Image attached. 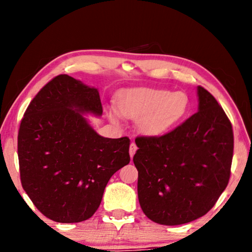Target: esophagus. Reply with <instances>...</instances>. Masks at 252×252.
Wrapping results in <instances>:
<instances>
[{
    "label": "esophagus",
    "mask_w": 252,
    "mask_h": 252,
    "mask_svg": "<svg viewBox=\"0 0 252 252\" xmlns=\"http://www.w3.org/2000/svg\"><path fill=\"white\" fill-rule=\"evenodd\" d=\"M136 146H135V143H133L132 142L131 144H130V149H129V153H130V157H131V159L132 158H133V156H134V153H135V151H136Z\"/></svg>",
    "instance_id": "34e87169"
}]
</instances>
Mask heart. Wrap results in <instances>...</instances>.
I'll return each mask as SVG.
<instances>
[{"instance_id": "1", "label": "heart", "mask_w": 252, "mask_h": 252, "mask_svg": "<svg viewBox=\"0 0 252 252\" xmlns=\"http://www.w3.org/2000/svg\"><path fill=\"white\" fill-rule=\"evenodd\" d=\"M117 108L123 118L136 122L140 133L156 138L180 125L190 109L189 97L182 91L167 89L132 88L119 92ZM112 122H119L116 110H108Z\"/></svg>"}]
</instances>
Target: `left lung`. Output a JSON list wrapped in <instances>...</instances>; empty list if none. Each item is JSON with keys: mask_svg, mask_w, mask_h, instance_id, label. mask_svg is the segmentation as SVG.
I'll use <instances>...</instances> for the list:
<instances>
[{"mask_svg": "<svg viewBox=\"0 0 252 252\" xmlns=\"http://www.w3.org/2000/svg\"><path fill=\"white\" fill-rule=\"evenodd\" d=\"M198 112L169 133L135 139L138 197L149 219L164 225L206 215L227 187L233 132L217 100L197 88Z\"/></svg>", "mask_w": 252, "mask_h": 252, "instance_id": "8db88e82", "label": "left lung"}]
</instances>
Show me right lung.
Returning a JSON list of instances; mask_svg holds the SVG:
<instances>
[{"instance_id": "1", "label": "right lung", "mask_w": 252, "mask_h": 252, "mask_svg": "<svg viewBox=\"0 0 252 252\" xmlns=\"http://www.w3.org/2000/svg\"><path fill=\"white\" fill-rule=\"evenodd\" d=\"M102 112L99 90L66 74L42 88L25 111L18 136L21 182L51 220L91 218L110 178L130 162L129 138L101 136L85 118Z\"/></svg>"}]
</instances>
